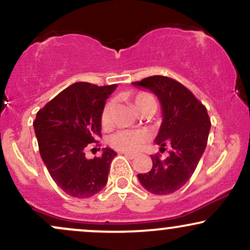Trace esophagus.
Segmentation results:
<instances>
[{"mask_svg":"<svg viewBox=\"0 0 250 250\" xmlns=\"http://www.w3.org/2000/svg\"><path fill=\"white\" fill-rule=\"evenodd\" d=\"M122 154L125 155V156L129 160H133V159H135V157H136V155H135V154H130V153H122Z\"/></svg>","mask_w":250,"mask_h":250,"instance_id":"esophagus-1","label":"esophagus"}]
</instances>
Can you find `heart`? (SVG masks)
<instances>
[{
    "label": "heart",
    "mask_w": 250,
    "mask_h": 250,
    "mask_svg": "<svg viewBox=\"0 0 250 250\" xmlns=\"http://www.w3.org/2000/svg\"><path fill=\"white\" fill-rule=\"evenodd\" d=\"M133 102L134 107L139 111L146 105L153 104V103H155V100L150 94L139 93L134 96ZM111 109H113V103L111 102H108L103 108L101 114V122L103 127L108 125L109 122H110ZM146 140H147V135L141 130H120L111 135L110 139H109V143H110L111 147L117 149V150L133 153V151H136L137 149L141 148Z\"/></svg>",
    "instance_id": "b5f03b06"
}]
</instances>
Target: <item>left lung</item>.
<instances>
[{"instance_id":"1","label":"left lung","mask_w":250,"mask_h":250,"mask_svg":"<svg viewBox=\"0 0 250 250\" xmlns=\"http://www.w3.org/2000/svg\"><path fill=\"white\" fill-rule=\"evenodd\" d=\"M135 87L151 91L161 104L162 122L154 142L167 159L151 156L153 168L137 179L149 193L167 195L182 188L196 169L207 146L210 120L207 109L185 85L166 76H150Z\"/></svg>"}]
</instances>
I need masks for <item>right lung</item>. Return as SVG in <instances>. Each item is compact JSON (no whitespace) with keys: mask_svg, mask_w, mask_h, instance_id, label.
I'll return each mask as SVG.
<instances>
[{"mask_svg":"<svg viewBox=\"0 0 250 250\" xmlns=\"http://www.w3.org/2000/svg\"><path fill=\"white\" fill-rule=\"evenodd\" d=\"M116 87L76 82L37 113L33 125L42 161L51 179L70 196L87 199L107 185L116 151L107 147L100 157L87 159L84 150L101 136L102 110Z\"/></svg>","mask_w":250,"mask_h":250,"instance_id":"1","label":"right lung"}]
</instances>
